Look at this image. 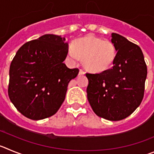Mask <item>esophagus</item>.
<instances>
[{"mask_svg": "<svg viewBox=\"0 0 154 154\" xmlns=\"http://www.w3.org/2000/svg\"><path fill=\"white\" fill-rule=\"evenodd\" d=\"M85 74V72L82 70V69H80V71H79V75H84Z\"/></svg>", "mask_w": 154, "mask_h": 154, "instance_id": "34e87169", "label": "esophagus"}]
</instances>
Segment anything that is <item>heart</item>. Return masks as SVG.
<instances>
[{
    "mask_svg": "<svg viewBox=\"0 0 154 154\" xmlns=\"http://www.w3.org/2000/svg\"><path fill=\"white\" fill-rule=\"evenodd\" d=\"M71 48L67 51V59L75 63L81 58L84 67L94 73L109 70L117 57V48L111 41L94 35L76 40L72 43Z\"/></svg>",
    "mask_w": 154,
    "mask_h": 154,
    "instance_id": "heart-1",
    "label": "heart"
}]
</instances>
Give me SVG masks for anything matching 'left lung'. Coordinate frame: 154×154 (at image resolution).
I'll list each match as a JSON object with an SVG mask.
<instances>
[{
    "label": "left lung",
    "mask_w": 154,
    "mask_h": 154,
    "mask_svg": "<svg viewBox=\"0 0 154 154\" xmlns=\"http://www.w3.org/2000/svg\"><path fill=\"white\" fill-rule=\"evenodd\" d=\"M111 41L117 51L113 66L100 74L87 73V93L98 117L117 121L130 116L141 103L147 68L138 45L115 33Z\"/></svg>",
    "instance_id": "1"
}]
</instances>
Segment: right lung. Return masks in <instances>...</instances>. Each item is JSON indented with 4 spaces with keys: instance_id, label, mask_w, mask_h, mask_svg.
<instances>
[{
    "instance_id": "add662e5",
    "label": "right lung",
    "mask_w": 154,
    "mask_h": 154,
    "mask_svg": "<svg viewBox=\"0 0 154 154\" xmlns=\"http://www.w3.org/2000/svg\"><path fill=\"white\" fill-rule=\"evenodd\" d=\"M67 51L64 37L54 34L28 41L17 51L10 66L8 95L24 117L42 120L60 109L69 82L79 73L63 63Z\"/></svg>"
}]
</instances>
